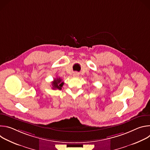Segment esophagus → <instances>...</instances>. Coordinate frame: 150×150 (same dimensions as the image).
<instances>
[{
    "instance_id": "obj_1",
    "label": "esophagus",
    "mask_w": 150,
    "mask_h": 150,
    "mask_svg": "<svg viewBox=\"0 0 150 150\" xmlns=\"http://www.w3.org/2000/svg\"><path fill=\"white\" fill-rule=\"evenodd\" d=\"M79 73H78V72H74V76L78 77V76H79Z\"/></svg>"
}]
</instances>
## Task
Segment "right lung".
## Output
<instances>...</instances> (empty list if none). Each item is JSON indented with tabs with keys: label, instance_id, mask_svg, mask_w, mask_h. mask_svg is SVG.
Listing matches in <instances>:
<instances>
[{
	"label": "right lung",
	"instance_id": "right-lung-1",
	"mask_svg": "<svg viewBox=\"0 0 150 150\" xmlns=\"http://www.w3.org/2000/svg\"><path fill=\"white\" fill-rule=\"evenodd\" d=\"M64 84L63 82H62V79L60 78H56L54 79V81L52 82V88L55 90V89H58V90H61L62 87H63V85Z\"/></svg>",
	"mask_w": 150,
	"mask_h": 150
}]
</instances>
